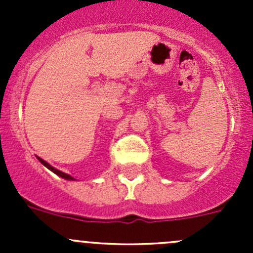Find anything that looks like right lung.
<instances>
[{
  "mask_svg": "<svg viewBox=\"0 0 253 253\" xmlns=\"http://www.w3.org/2000/svg\"><path fill=\"white\" fill-rule=\"evenodd\" d=\"M38 159H39V162L42 163V165H45V167H46L48 170H51V171H52V172H55L56 175L61 176V177H62V178H66V180H75V178H73L72 176H70V175H68V174H65V172L60 171V170H57V169H55V168H53V167H51V165L48 164V163L45 162V160H42V158H39V157H38Z\"/></svg>",
  "mask_w": 253,
  "mask_h": 253,
  "instance_id": "obj_1",
  "label": "right lung"
}]
</instances>
